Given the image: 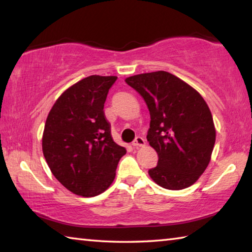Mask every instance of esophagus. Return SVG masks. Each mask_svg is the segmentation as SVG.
I'll list each match as a JSON object with an SVG mask.
<instances>
[{
  "instance_id": "esophagus-1",
  "label": "esophagus",
  "mask_w": 252,
  "mask_h": 252,
  "mask_svg": "<svg viewBox=\"0 0 252 252\" xmlns=\"http://www.w3.org/2000/svg\"><path fill=\"white\" fill-rule=\"evenodd\" d=\"M144 144H146V141H144V139H143V138H141V136H136L134 141L132 142V146H133L134 148L144 147Z\"/></svg>"
}]
</instances>
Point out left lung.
<instances>
[{"instance_id": "obj_1", "label": "left lung", "mask_w": 252, "mask_h": 252, "mask_svg": "<svg viewBox=\"0 0 252 252\" xmlns=\"http://www.w3.org/2000/svg\"><path fill=\"white\" fill-rule=\"evenodd\" d=\"M126 82L150 112L147 139L159 160L149 176L164 189L192 186L209 165L216 142L207 102L190 84L165 71L132 75Z\"/></svg>"}]
</instances>
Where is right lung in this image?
<instances>
[{
	"instance_id": "1",
	"label": "right lung",
	"mask_w": 252,
	"mask_h": 252,
	"mask_svg": "<svg viewBox=\"0 0 252 252\" xmlns=\"http://www.w3.org/2000/svg\"><path fill=\"white\" fill-rule=\"evenodd\" d=\"M117 76L90 75L71 85L46 118L42 150L51 172L72 193L95 197L116 178L126 148L111 136L103 106Z\"/></svg>"
}]
</instances>
